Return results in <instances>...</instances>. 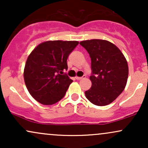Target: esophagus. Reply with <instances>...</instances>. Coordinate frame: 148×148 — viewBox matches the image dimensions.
I'll use <instances>...</instances> for the list:
<instances>
[{
  "label": "esophagus",
  "mask_w": 148,
  "mask_h": 148,
  "mask_svg": "<svg viewBox=\"0 0 148 148\" xmlns=\"http://www.w3.org/2000/svg\"><path fill=\"white\" fill-rule=\"evenodd\" d=\"M86 77V76H83L82 77H79V76H76V80H81V79H85V78Z\"/></svg>",
  "instance_id": "34e87169"
}]
</instances>
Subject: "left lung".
I'll return each mask as SVG.
<instances>
[{
	"instance_id": "1",
	"label": "left lung",
	"mask_w": 148,
	"mask_h": 148,
	"mask_svg": "<svg viewBox=\"0 0 148 148\" xmlns=\"http://www.w3.org/2000/svg\"><path fill=\"white\" fill-rule=\"evenodd\" d=\"M80 45L91 58L92 86L85 92L86 98L97 106L109 104L126 86L129 74L126 58L116 46L106 40H85Z\"/></svg>"
}]
</instances>
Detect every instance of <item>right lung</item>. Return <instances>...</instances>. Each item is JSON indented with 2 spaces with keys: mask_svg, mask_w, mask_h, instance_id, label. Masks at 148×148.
<instances>
[{
  "mask_svg": "<svg viewBox=\"0 0 148 148\" xmlns=\"http://www.w3.org/2000/svg\"><path fill=\"white\" fill-rule=\"evenodd\" d=\"M78 45L77 41H47L30 53L23 77L28 92L38 102L51 105L64 97L73 81L63 70H67V58Z\"/></svg>",
  "mask_w": 148,
  "mask_h": 148,
  "instance_id": "add662e5",
  "label": "right lung"
}]
</instances>
